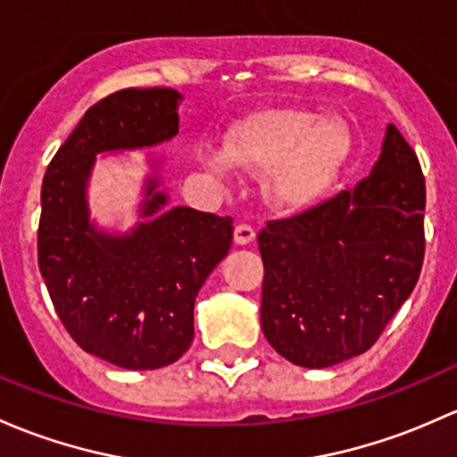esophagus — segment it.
<instances>
[{
    "instance_id": "1",
    "label": "esophagus",
    "mask_w": 457,
    "mask_h": 457,
    "mask_svg": "<svg viewBox=\"0 0 457 457\" xmlns=\"http://www.w3.org/2000/svg\"><path fill=\"white\" fill-rule=\"evenodd\" d=\"M256 238V232H253V228H249V225H237L234 228V243L237 245H249Z\"/></svg>"
}]
</instances>
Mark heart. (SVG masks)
Masks as SVG:
<instances>
[{
	"label": "heart",
	"mask_w": 457,
	"mask_h": 457,
	"mask_svg": "<svg viewBox=\"0 0 457 457\" xmlns=\"http://www.w3.org/2000/svg\"><path fill=\"white\" fill-rule=\"evenodd\" d=\"M353 151L348 127L311 109L276 107L245 115L228 131L223 155L210 160L219 177L229 164L265 172V195L273 208L306 212L337 186Z\"/></svg>",
	"instance_id": "1"
}]
</instances>
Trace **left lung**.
I'll return each mask as SVG.
<instances>
[{
  "mask_svg": "<svg viewBox=\"0 0 457 457\" xmlns=\"http://www.w3.org/2000/svg\"><path fill=\"white\" fill-rule=\"evenodd\" d=\"M425 177L394 124L353 190L258 234L267 342L302 368L366 353L419 282Z\"/></svg>",
  "mask_w": 457,
  "mask_h": 457,
  "instance_id": "left-lung-1",
  "label": "left lung"
}]
</instances>
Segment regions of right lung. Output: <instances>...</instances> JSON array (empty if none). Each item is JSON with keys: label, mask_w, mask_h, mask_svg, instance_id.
Returning a JSON list of instances; mask_svg holds the SVG:
<instances>
[{"label": "right lung", "mask_w": 457, "mask_h": 457, "mask_svg": "<svg viewBox=\"0 0 457 457\" xmlns=\"http://www.w3.org/2000/svg\"><path fill=\"white\" fill-rule=\"evenodd\" d=\"M181 100L170 87L115 91L87 109L43 177L38 269L52 304L85 353L118 368H164L190 348L196 293L232 247L229 216L168 205L157 155L129 232L91 219L96 155L172 140Z\"/></svg>", "instance_id": "1"}]
</instances>
